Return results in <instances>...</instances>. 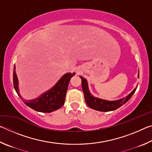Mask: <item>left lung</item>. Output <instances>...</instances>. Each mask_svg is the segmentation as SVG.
Wrapping results in <instances>:
<instances>
[{"label":"left lung","instance_id":"left-lung-1","mask_svg":"<svg viewBox=\"0 0 152 152\" xmlns=\"http://www.w3.org/2000/svg\"><path fill=\"white\" fill-rule=\"evenodd\" d=\"M139 76H140V75H138V77ZM80 78L82 80V91H83L84 92V99H85L86 104L91 109L99 110V111H110V110H114L118 109V108L121 107L123 104H124L125 102H127L131 99V97L133 96V94L135 93L136 91V88H135L127 96L123 98V99L115 101H105V100L98 99V98L92 96L89 92L88 82H87L86 80L82 76H80Z\"/></svg>","mask_w":152,"mask_h":152}]
</instances>
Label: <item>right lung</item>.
Listing matches in <instances>:
<instances>
[{
    "mask_svg": "<svg viewBox=\"0 0 152 152\" xmlns=\"http://www.w3.org/2000/svg\"><path fill=\"white\" fill-rule=\"evenodd\" d=\"M75 73H68L61 77L57 84L52 88L34 100H25L19 94L18 87V79L15 72V66L13 70V85L17 94L23 100L25 104L33 110L42 113H50L58 110L62 107L66 99L69 82Z\"/></svg>",
    "mask_w": 152,
    "mask_h": 152,
    "instance_id": "obj_1",
    "label": "right lung"
}]
</instances>
